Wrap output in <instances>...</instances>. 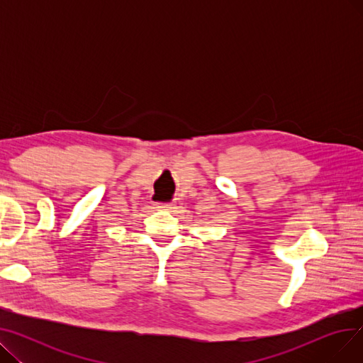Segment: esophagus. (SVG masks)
<instances>
[{
  "label": "esophagus",
  "instance_id": "1",
  "mask_svg": "<svg viewBox=\"0 0 363 363\" xmlns=\"http://www.w3.org/2000/svg\"><path fill=\"white\" fill-rule=\"evenodd\" d=\"M157 207H159V208H163V211H170L172 204H170V203H157Z\"/></svg>",
  "mask_w": 363,
  "mask_h": 363
}]
</instances>
